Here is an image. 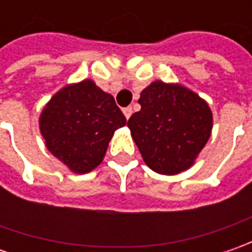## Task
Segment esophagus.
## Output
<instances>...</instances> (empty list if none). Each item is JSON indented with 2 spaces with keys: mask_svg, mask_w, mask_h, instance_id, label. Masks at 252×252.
Segmentation results:
<instances>
[{
  "mask_svg": "<svg viewBox=\"0 0 252 252\" xmlns=\"http://www.w3.org/2000/svg\"><path fill=\"white\" fill-rule=\"evenodd\" d=\"M123 113H125L126 119H129V118L131 116V113H133V111H131L130 106H127V108H125V109H123Z\"/></svg>",
  "mask_w": 252,
  "mask_h": 252,
  "instance_id": "obj_1",
  "label": "esophagus"
}]
</instances>
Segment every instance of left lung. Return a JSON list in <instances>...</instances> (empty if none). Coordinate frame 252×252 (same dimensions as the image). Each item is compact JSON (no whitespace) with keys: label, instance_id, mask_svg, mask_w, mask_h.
<instances>
[{"label":"left lung","instance_id":"left-lung-1","mask_svg":"<svg viewBox=\"0 0 252 252\" xmlns=\"http://www.w3.org/2000/svg\"><path fill=\"white\" fill-rule=\"evenodd\" d=\"M139 103L127 126L144 162L164 175L188 169L210 137L208 103L188 88L161 81L141 92Z\"/></svg>","mask_w":252,"mask_h":252}]
</instances>
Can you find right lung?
Here are the masks:
<instances>
[{"instance_id": "add662e5", "label": "right lung", "mask_w": 252, "mask_h": 252, "mask_svg": "<svg viewBox=\"0 0 252 252\" xmlns=\"http://www.w3.org/2000/svg\"><path fill=\"white\" fill-rule=\"evenodd\" d=\"M39 123L49 151L71 171L85 174L101 164L126 118L112 95L85 80L57 92Z\"/></svg>"}]
</instances>
